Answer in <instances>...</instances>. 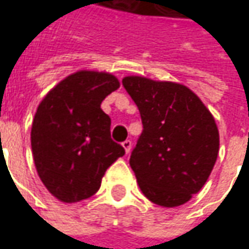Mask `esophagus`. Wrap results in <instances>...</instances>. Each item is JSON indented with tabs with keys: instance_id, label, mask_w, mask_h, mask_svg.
Wrapping results in <instances>:
<instances>
[{
	"instance_id": "34e87169",
	"label": "esophagus",
	"mask_w": 249,
	"mask_h": 249,
	"mask_svg": "<svg viewBox=\"0 0 249 249\" xmlns=\"http://www.w3.org/2000/svg\"><path fill=\"white\" fill-rule=\"evenodd\" d=\"M123 147L125 149V153H129V152H131V149H132V142L126 139V141L123 142Z\"/></svg>"
}]
</instances>
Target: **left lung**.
<instances>
[{"label": "left lung", "mask_w": 249, "mask_h": 249, "mask_svg": "<svg viewBox=\"0 0 249 249\" xmlns=\"http://www.w3.org/2000/svg\"><path fill=\"white\" fill-rule=\"evenodd\" d=\"M125 90L139 108L143 131L129 164L146 198L176 208L199 192L219 153L212 113L187 86L125 76Z\"/></svg>", "instance_id": "left-lung-1"}]
</instances>
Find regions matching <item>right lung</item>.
<instances>
[{"instance_id": "right-lung-1", "label": "right lung", "mask_w": 249, "mask_h": 249, "mask_svg": "<svg viewBox=\"0 0 249 249\" xmlns=\"http://www.w3.org/2000/svg\"><path fill=\"white\" fill-rule=\"evenodd\" d=\"M120 88L107 72L82 70L55 85L40 102L32 124L37 174L57 199L75 203L94 195L106 170L124 147L111 139V120L100 108Z\"/></svg>"}]
</instances>
